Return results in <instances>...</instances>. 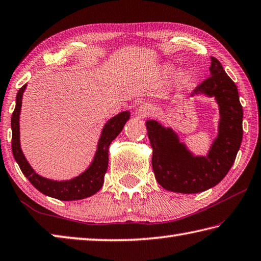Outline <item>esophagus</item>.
Returning a JSON list of instances; mask_svg holds the SVG:
<instances>
[{
  "instance_id": "1",
  "label": "esophagus",
  "mask_w": 261,
  "mask_h": 261,
  "mask_svg": "<svg viewBox=\"0 0 261 261\" xmlns=\"http://www.w3.org/2000/svg\"><path fill=\"white\" fill-rule=\"evenodd\" d=\"M151 113H153V108H151L149 103H143V105H140V107L138 108V115L140 117L150 116Z\"/></svg>"
}]
</instances>
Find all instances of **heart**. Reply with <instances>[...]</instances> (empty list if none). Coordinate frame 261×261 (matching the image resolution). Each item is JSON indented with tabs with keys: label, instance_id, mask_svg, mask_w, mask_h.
Wrapping results in <instances>:
<instances>
[{
	"label": "heart",
	"instance_id": "1",
	"mask_svg": "<svg viewBox=\"0 0 261 261\" xmlns=\"http://www.w3.org/2000/svg\"><path fill=\"white\" fill-rule=\"evenodd\" d=\"M179 77H180V80H185L187 77V75L185 74V73H180V75H179Z\"/></svg>",
	"mask_w": 261,
	"mask_h": 261
}]
</instances>
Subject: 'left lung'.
I'll list each match as a JSON object with an SVG mask.
<instances>
[{
    "instance_id": "obj_1",
    "label": "left lung",
    "mask_w": 261,
    "mask_h": 261,
    "mask_svg": "<svg viewBox=\"0 0 261 261\" xmlns=\"http://www.w3.org/2000/svg\"><path fill=\"white\" fill-rule=\"evenodd\" d=\"M210 73L211 76L192 93L215 97L219 105V132L206 156L192 155L169 127L165 129L156 121L146 122L155 178L168 191L194 194L216 186L228 173L242 143L243 108L236 84L215 57L211 58Z\"/></svg>"
}]
</instances>
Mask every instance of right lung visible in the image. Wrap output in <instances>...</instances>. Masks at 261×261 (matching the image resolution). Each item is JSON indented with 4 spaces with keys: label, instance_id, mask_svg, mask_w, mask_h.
I'll list each match as a JSON object with an SVG mask.
<instances>
[{
    "label": "right lung",
    "instance_id": "1",
    "mask_svg": "<svg viewBox=\"0 0 261 261\" xmlns=\"http://www.w3.org/2000/svg\"><path fill=\"white\" fill-rule=\"evenodd\" d=\"M26 85L27 84L22 85L19 89L16 98V107L11 116L12 153L21 172L25 174V177L30 180V182L37 191L43 193L44 195L58 198V200L61 201L82 200V198L96 194L102 186L103 177H105L108 168V148H110L112 141L122 131L126 121L129 120L130 113L127 111L122 112L106 123L102 129L100 139H99L97 153L94 155L92 163L87 171H84L82 174H80L79 177L74 179L66 180V181H55V180L43 178L35 173L34 170L28 164L20 148V141H19V114H20L22 93L25 91Z\"/></svg>",
    "mask_w": 261,
    "mask_h": 261
}]
</instances>
